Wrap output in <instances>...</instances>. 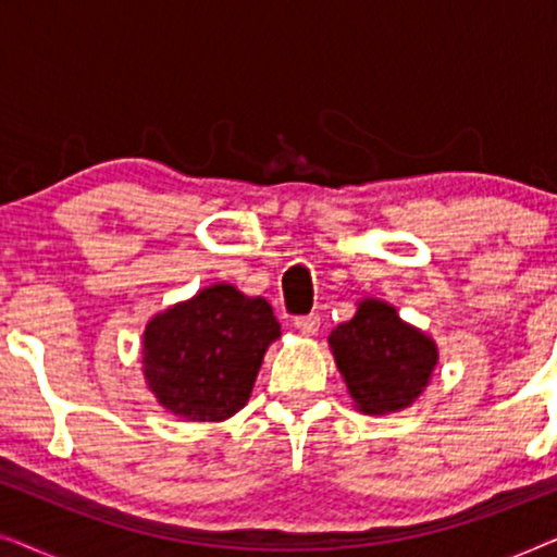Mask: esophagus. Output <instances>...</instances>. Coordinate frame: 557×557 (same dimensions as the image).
I'll list each match as a JSON object with an SVG mask.
<instances>
[{"label":"esophagus","instance_id":"1","mask_svg":"<svg viewBox=\"0 0 557 557\" xmlns=\"http://www.w3.org/2000/svg\"><path fill=\"white\" fill-rule=\"evenodd\" d=\"M294 326L301 334H317L319 332V314H304L294 319Z\"/></svg>","mask_w":557,"mask_h":557}]
</instances>
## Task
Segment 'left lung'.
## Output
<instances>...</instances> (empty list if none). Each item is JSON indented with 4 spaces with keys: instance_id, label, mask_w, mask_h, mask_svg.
I'll list each match as a JSON object with an SVG mask.
<instances>
[{
    "instance_id": "8db88e82",
    "label": "left lung",
    "mask_w": 557,
    "mask_h": 557,
    "mask_svg": "<svg viewBox=\"0 0 557 557\" xmlns=\"http://www.w3.org/2000/svg\"><path fill=\"white\" fill-rule=\"evenodd\" d=\"M330 347L357 408L372 416L408 408L438 360L433 339L377 299H364L349 322L332 330Z\"/></svg>"
}]
</instances>
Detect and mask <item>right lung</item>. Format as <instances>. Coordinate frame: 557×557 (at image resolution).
<instances>
[{
    "label": "right lung",
    "instance_id": "obj_1",
    "mask_svg": "<svg viewBox=\"0 0 557 557\" xmlns=\"http://www.w3.org/2000/svg\"><path fill=\"white\" fill-rule=\"evenodd\" d=\"M281 334L269 301L231 284L205 288L144 332L149 391L187 421H225L246 406L265 347Z\"/></svg>",
    "mask_w": 557,
    "mask_h": 557
}]
</instances>
